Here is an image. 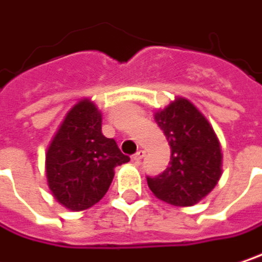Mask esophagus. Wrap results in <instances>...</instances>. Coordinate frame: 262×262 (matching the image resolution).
Wrapping results in <instances>:
<instances>
[{
	"instance_id": "esophagus-1",
	"label": "esophagus",
	"mask_w": 262,
	"mask_h": 262,
	"mask_svg": "<svg viewBox=\"0 0 262 262\" xmlns=\"http://www.w3.org/2000/svg\"><path fill=\"white\" fill-rule=\"evenodd\" d=\"M144 157H145V151H142V149H139L136 154H133V160H135V163H139Z\"/></svg>"
}]
</instances>
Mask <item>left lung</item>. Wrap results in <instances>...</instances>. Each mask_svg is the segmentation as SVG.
Segmentation results:
<instances>
[{"mask_svg":"<svg viewBox=\"0 0 262 262\" xmlns=\"http://www.w3.org/2000/svg\"><path fill=\"white\" fill-rule=\"evenodd\" d=\"M170 145V162L159 177H146L152 194L173 206L205 199L223 173L221 145L212 126L190 100L177 98L154 114Z\"/></svg>","mask_w":262,"mask_h":262,"instance_id":"8db88e82","label":"left lung"}]
</instances>
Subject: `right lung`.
<instances>
[{"label":"right lung","instance_id":"right-lung-1","mask_svg":"<svg viewBox=\"0 0 262 262\" xmlns=\"http://www.w3.org/2000/svg\"><path fill=\"white\" fill-rule=\"evenodd\" d=\"M129 160L114 139L102 135L96 105L83 99L68 111L47 148V184L60 205L85 210L106 194L117 166Z\"/></svg>","mask_w":262,"mask_h":262}]
</instances>
